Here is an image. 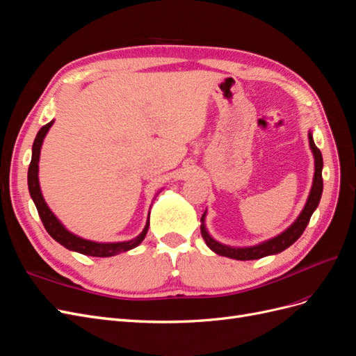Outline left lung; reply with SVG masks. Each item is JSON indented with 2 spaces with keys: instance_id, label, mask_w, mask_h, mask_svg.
Instances as JSON below:
<instances>
[{
  "instance_id": "8db88e82",
  "label": "left lung",
  "mask_w": 356,
  "mask_h": 356,
  "mask_svg": "<svg viewBox=\"0 0 356 356\" xmlns=\"http://www.w3.org/2000/svg\"><path fill=\"white\" fill-rule=\"evenodd\" d=\"M309 145H310L312 153H314V157H315V175H314V184H312L307 202L305 204L303 211L300 212L298 218L293 224H291L285 232L275 236V238H272V239H268V241L261 242L258 245H254V246L233 248V246H227V245L217 242L208 233L207 225H204V217H207V211H204L202 218H200V222H202L200 233H202V238L204 239V242H207V245L215 254L234 258V260H241V261L258 260V258L282 252L284 250H286V248L293 245L301 234H303L305 229L307 227V224L310 221L312 213H314L315 209L318 208L321 196H322V188H324V182H322V168H324V161H322V154L319 152V148L315 145L314 136H312L310 131H309Z\"/></svg>"
}]
</instances>
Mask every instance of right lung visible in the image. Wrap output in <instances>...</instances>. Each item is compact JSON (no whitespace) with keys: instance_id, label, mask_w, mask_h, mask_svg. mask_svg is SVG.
Returning <instances> with one entry per match:
<instances>
[{"instance_id":"right-lung-1","label":"right lung","mask_w":356,"mask_h":356,"mask_svg":"<svg viewBox=\"0 0 356 356\" xmlns=\"http://www.w3.org/2000/svg\"><path fill=\"white\" fill-rule=\"evenodd\" d=\"M53 122H49L46 126H42L37 136L35 141L32 144V159L28 168V188H29V195L34 200L40 218L42 221V225L47 230V233L51 236L53 239L59 242L62 246H65L70 251L80 252L83 255H90V257H113L120 252H126L129 250H134L139 243H141L145 238V234L148 232V225H149V213H148V220L145 222L144 230L139 233L135 239L132 241H126V242H108V243H101V242H93L83 239L80 236L71 233L70 230L65 229L58 218L56 215L50 211L47 207V203L42 197V193L40 188V181H38V161H40V152H41V145L42 141L49 132V129L51 127ZM160 193V191H159Z\"/></svg>"}]
</instances>
